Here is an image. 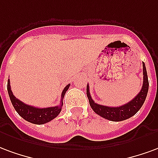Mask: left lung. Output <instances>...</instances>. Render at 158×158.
<instances>
[{"mask_svg":"<svg viewBox=\"0 0 158 158\" xmlns=\"http://www.w3.org/2000/svg\"><path fill=\"white\" fill-rule=\"evenodd\" d=\"M142 65H143V84L141 90L131 101L119 107H109V106L101 105L95 103L91 97L89 85H87V95L91 108L93 109V111L101 117L111 121H122L135 115L141 108V106L143 105L149 87L147 69L144 62L142 63Z\"/></svg>","mask_w":158,"mask_h":158,"instance_id":"8db88e82","label":"left lung"}]
</instances>
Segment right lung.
I'll return each instance as SVG.
<instances>
[{
    "mask_svg": "<svg viewBox=\"0 0 158 158\" xmlns=\"http://www.w3.org/2000/svg\"><path fill=\"white\" fill-rule=\"evenodd\" d=\"M69 87H70V84L66 85V87L64 88V90L62 92L61 101H60V105L40 109V108H36L33 106L27 105L26 103H23L22 101L18 99L13 95V93L11 90L10 80L8 79L7 81L8 94H9L10 99H11L12 105L14 107L15 110L25 120L30 122L32 124H35V125H43V124L48 123L58 116L59 114L61 111L62 105H63V98H64V96H65V93L68 90Z\"/></svg>",
    "mask_w": 158,
    "mask_h": 158,
    "instance_id": "add662e5",
    "label": "right lung"
}]
</instances>
